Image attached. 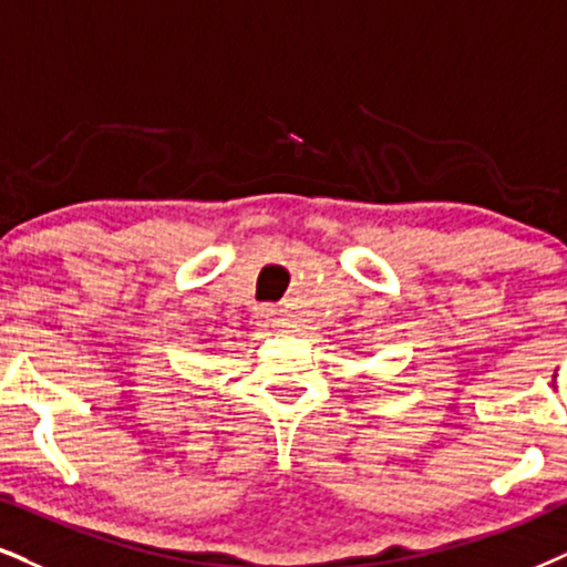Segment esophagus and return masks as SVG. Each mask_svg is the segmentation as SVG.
I'll use <instances>...</instances> for the list:
<instances>
[{
	"mask_svg": "<svg viewBox=\"0 0 567 567\" xmlns=\"http://www.w3.org/2000/svg\"><path fill=\"white\" fill-rule=\"evenodd\" d=\"M257 318H260L265 326H276L278 323V310H272V307H262V310L257 312Z\"/></svg>",
	"mask_w": 567,
	"mask_h": 567,
	"instance_id": "esophagus-1",
	"label": "esophagus"
}]
</instances>
